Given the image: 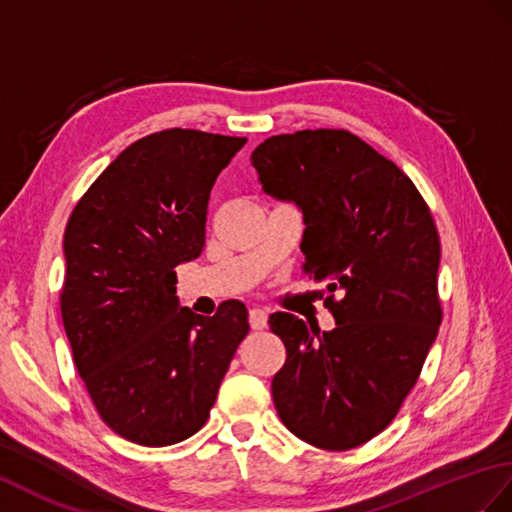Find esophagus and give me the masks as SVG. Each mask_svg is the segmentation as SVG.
I'll return each instance as SVG.
<instances>
[{
    "instance_id": "1",
    "label": "esophagus",
    "mask_w": 512,
    "mask_h": 512,
    "mask_svg": "<svg viewBox=\"0 0 512 512\" xmlns=\"http://www.w3.org/2000/svg\"><path fill=\"white\" fill-rule=\"evenodd\" d=\"M248 323H251V327L255 331L266 329V325H268V310H264V307H253V310L248 312Z\"/></svg>"
}]
</instances>
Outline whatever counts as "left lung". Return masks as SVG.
Masks as SVG:
<instances>
[{"label":"left lung","instance_id":"8db88e82","mask_svg":"<svg viewBox=\"0 0 512 512\" xmlns=\"http://www.w3.org/2000/svg\"><path fill=\"white\" fill-rule=\"evenodd\" d=\"M251 161L264 192L303 209V272L329 281L336 327L320 334L277 312L285 344L272 379L283 425L318 449L347 451L397 417L438 325L441 240L410 178L349 130L275 135Z\"/></svg>","mask_w":512,"mask_h":512}]
</instances>
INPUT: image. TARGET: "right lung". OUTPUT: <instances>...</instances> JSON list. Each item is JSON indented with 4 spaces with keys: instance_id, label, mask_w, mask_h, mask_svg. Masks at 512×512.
<instances>
[{
    "instance_id": "add662e5",
    "label": "right lung",
    "mask_w": 512,
    "mask_h": 512,
    "mask_svg": "<svg viewBox=\"0 0 512 512\" xmlns=\"http://www.w3.org/2000/svg\"><path fill=\"white\" fill-rule=\"evenodd\" d=\"M244 144L192 128L152 133L69 216L65 334L100 419L130 443L165 447L196 434L251 329L240 301L198 316L176 296V266L205 246L211 187Z\"/></svg>"
}]
</instances>
